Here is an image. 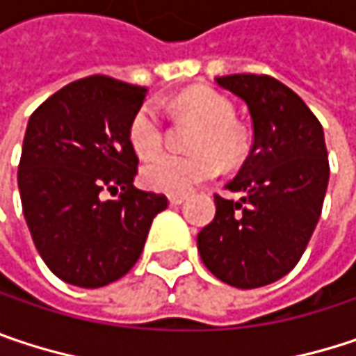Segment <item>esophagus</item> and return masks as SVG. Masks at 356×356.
<instances>
[{"label": "esophagus", "mask_w": 356, "mask_h": 356, "mask_svg": "<svg viewBox=\"0 0 356 356\" xmlns=\"http://www.w3.org/2000/svg\"><path fill=\"white\" fill-rule=\"evenodd\" d=\"M185 200H187L185 195H169V204H171V206H179V204H183Z\"/></svg>", "instance_id": "esophagus-1"}]
</instances>
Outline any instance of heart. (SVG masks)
<instances>
[{
    "mask_svg": "<svg viewBox=\"0 0 356 356\" xmlns=\"http://www.w3.org/2000/svg\"><path fill=\"white\" fill-rule=\"evenodd\" d=\"M179 112L200 122L191 138V154L165 152L143 169V181L154 191L185 195L218 175L220 161L236 165L246 152V136L232 122L234 106L226 95L208 87L187 89L175 99ZM128 140L143 159L154 156L165 143V120L154 104L140 106L128 122Z\"/></svg>",
    "mask_w": 356,
    "mask_h": 356,
    "instance_id": "obj_1",
    "label": "heart"
}]
</instances>
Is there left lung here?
<instances>
[{
	"label": "left lung",
	"instance_id": "8db88e82",
	"mask_svg": "<svg viewBox=\"0 0 356 356\" xmlns=\"http://www.w3.org/2000/svg\"><path fill=\"white\" fill-rule=\"evenodd\" d=\"M216 83L246 104L254 140L226 185L243 197L216 193V216L200 230L197 250L220 281L254 289L300 263L322 213L328 152L322 124L287 85L252 73Z\"/></svg>",
	"mask_w": 356,
	"mask_h": 356
}]
</instances>
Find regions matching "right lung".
I'll return each mask as SVG.
<instances>
[{
  "label": "right lung",
  "instance_id": "add662e5",
  "mask_svg": "<svg viewBox=\"0 0 356 356\" xmlns=\"http://www.w3.org/2000/svg\"><path fill=\"white\" fill-rule=\"evenodd\" d=\"M146 89L108 75L69 83L30 115L17 187L42 261L77 287H104L138 261L152 218L169 202L134 187L128 122ZM106 195H113L108 200Z\"/></svg>",
  "mask_w": 356,
  "mask_h": 356
}]
</instances>
